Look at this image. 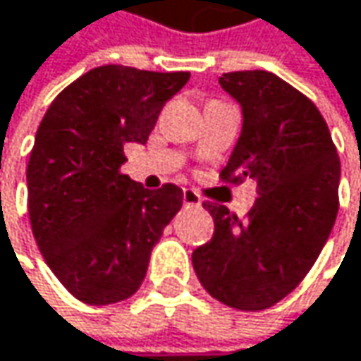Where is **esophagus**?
I'll return each mask as SVG.
<instances>
[{"mask_svg": "<svg viewBox=\"0 0 361 361\" xmlns=\"http://www.w3.org/2000/svg\"><path fill=\"white\" fill-rule=\"evenodd\" d=\"M184 205L186 207H201V197L195 190H184Z\"/></svg>", "mask_w": 361, "mask_h": 361, "instance_id": "esophagus-1", "label": "esophagus"}]
</instances>
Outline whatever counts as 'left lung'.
<instances>
[{
    "mask_svg": "<svg viewBox=\"0 0 361 361\" xmlns=\"http://www.w3.org/2000/svg\"><path fill=\"white\" fill-rule=\"evenodd\" d=\"M220 86L243 109L241 137L220 177L254 179L258 199L245 220L205 203L216 231L192 252V267L222 305L262 311L286 298L324 250L338 214L341 160L315 103L279 75L231 71Z\"/></svg>",
    "mask_w": 361,
    "mask_h": 361,
    "instance_id": "1",
    "label": "left lung"
}]
</instances>
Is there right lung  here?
<instances>
[{
    "mask_svg": "<svg viewBox=\"0 0 361 361\" xmlns=\"http://www.w3.org/2000/svg\"><path fill=\"white\" fill-rule=\"evenodd\" d=\"M188 71L103 65L56 94L27 164L29 220L56 279L86 305L133 296L152 247L182 209L175 184L145 190L124 173V143H145Z\"/></svg>",
    "mask_w": 361,
    "mask_h": 361,
    "instance_id": "1",
    "label": "right lung"
}]
</instances>
